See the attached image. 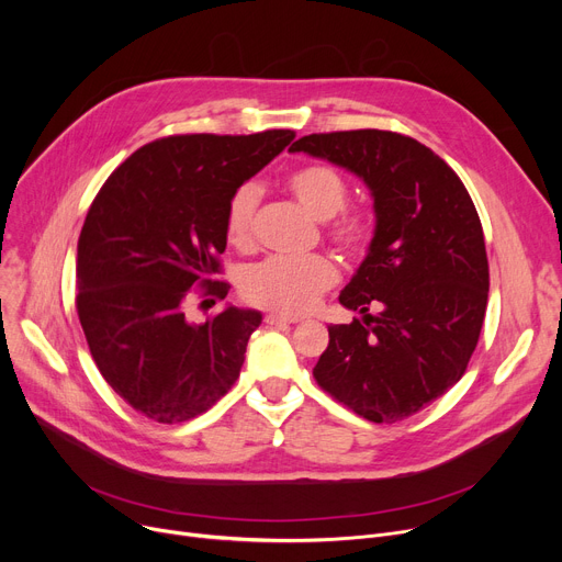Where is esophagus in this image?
<instances>
[{"instance_id": "1", "label": "esophagus", "mask_w": 562, "mask_h": 562, "mask_svg": "<svg viewBox=\"0 0 562 562\" xmlns=\"http://www.w3.org/2000/svg\"><path fill=\"white\" fill-rule=\"evenodd\" d=\"M266 323H269V326H291V323H299V318L271 312V314H266Z\"/></svg>"}]
</instances>
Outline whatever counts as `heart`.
Returning <instances> with one entry per match:
<instances>
[{
  "instance_id": "b5f03b06",
  "label": "heart",
  "mask_w": 562,
  "mask_h": 562,
  "mask_svg": "<svg viewBox=\"0 0 562 562\" xmlns=\"http://www.w3.org/2000/svg\"><path fill=\"white\" fill-rule=\"evenodd\" d=\"M286 187L305 210L326 221L330 241L350 257L367 252L375 223L373 214L362 206H344L348 200V184L344 177L323 164L301 166L286 177ZM259 193L252 184L236 189L225 210V236L236 250H248L255 239V212ZM339 271L333 259L323 255L310 257H269L241 276L244 299L257 307L282 314L310 312L318 299L333 289Z\"/></svg>"
}]
</instances>
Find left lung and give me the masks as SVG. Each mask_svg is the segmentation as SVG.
<instances>
[{
	"label": "left lung",
	"mask_w": 562,
	"mask_h": 562,
	"mask_svg": "<svg viewBox=\"0 0 562 562\" xmlns=\"http://www.w3.org/2000/svg\"><path fill=\"white\" fill-rule=\"evenodd\" d=\"M289 150L356 172L375 212L369 252L339 293L364 318L328 326L314 378L373 424L412 417L456 385L479 344L490 266L476 206L445 159L396 132L310 134Z\"/></svg>",
	"instance_id": "1"
}]
</instances>
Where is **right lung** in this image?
I'll use <instances>...</instances> for the list:
<instances>
[{
  "instance_id": "obj_1",
  "label": "right lung",
  "mask_w": 562,
  "mask_h": 562,
  "mask_svg": "<svg viewBox=\"0 0 562 562\" xmlns=\"http://www.w3.org/2000/svg\"><path fill=\"white\" fill-rule=\"evenodd\" d=\"M291 130L250 136L182 134L143 145L117 166L77 244V314L111 390L143 417L182 424L239 378L255 310L225 307L187 321L191 289L227 296L218 255L232 193L293 140Z\"/></svg>"
}]
</instances>
